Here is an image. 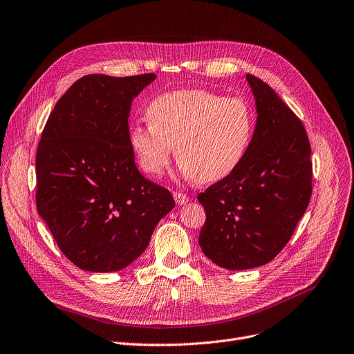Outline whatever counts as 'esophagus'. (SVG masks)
<instances>
[{
  "label": "esophagus",
  "mask_w": 354,
  "mask_h": 354,
  "mask_svg": "<svg viewBox=\"0 0 354 354\" xmlns=\"http://www.w3.org/2000/svg\"><path fill=\"white\" fill-rule=\"evenodd\" d=\"M174 200H176V203L177 205H180V206H183V205H187L189 203V200H190V197L187 196V194H184V193H174Z\"/></svg>",
  "instance_id": "1"
}]
</instances>
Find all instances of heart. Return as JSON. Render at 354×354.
<instances>
[{"label":"heart","mask_w":354,"mask_h":354,"mask_svg":"<svg viewBox=\"0 0 354 354\" xmlns=\"http://www.w3.org/2000/svg\"><path fill=\"white\" fill-rule=\"evenodd\" d=\"M148 124L129 129V144L142 171L158 177L176 145L180 171L197 183L230 176L245 158L255 133V112L242 96L206 89L165 92L149 100Z\"/></svg>","instance_id":"heart-1"}]
</instances>
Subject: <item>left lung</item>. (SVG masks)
<instances>
[{"label":"left lung","mask_w":354,"mask_h":354,"mask_svg":"<svg viewBox=\"0 0 354 354\" xmlns=\"http://www.w3.org/2000/svg\"><path fill=\"white\" fill-rule=\"evenodd\" d=\"M257 125L239 167L197 196L206 222L198 245L216 265L241 271L268 263L288 243L313 192L304 125L274 89L246 75Z\"/></svg>","instance_id":"8db88e82"}]
</instances>
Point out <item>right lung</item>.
<instances>
[{
  "label": "right lung",
  "instance_id": "1",
  "mask_svg": "<svg viewBox=\"0 0 354 354\" xmlns=\"http://www.w3.org/2000/svg\"><path fill=\"white\" fill-rule=\"evenodd\" d=\"M156 77L83 76L57 100L43 129L37 212L83 271L128 266L176 205L170 192L138 171L129 144L131 104Z\"/></svg>",
  "mask_w": 354,
  "mask_h": 354
}]
</instances>
